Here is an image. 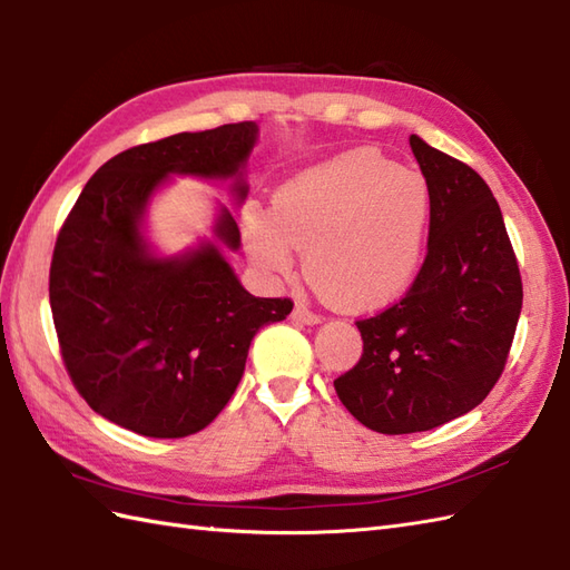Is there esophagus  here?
<instances>
[{
	"label": "esophagus",
	"mask_w": 570,
	"mask_h": 570,
	"mask_svg": "<svg viewBox=\"0 0 570 570\" xmlns=\"http://www.w3.org/2000/svg\"><path fill=\"white\" fill-rule=\"evenodd\" d=\"M293 317H295V322H299V324H320V314H314V312L307 309L305 305H297L295 312H293Z\"/></svg>",
	"instance_id": "1"
}]
</instances>
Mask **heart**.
Returning a JSON list of instances; mask_svg holds the SVG:
<instances>
[{
    "mask_svg": "<svg viewBox=\"0 0 570 570\" xmlns=\"http://www.w3.org/2000/svg\"><path fill=\"white\" fill-rule=\"evenodd\" d=\"M429 224L422 173L358 148L297 173L273 212L248 209L246 242L265 271L289 275L307 248L309 281L348 312L397 299L420 268Z\"/></svg>",
    "mask_w": 570,
    "mask_h": 570,
    "instance_id": "b5f03b06",
    "label": "heart"
}]
</instances>
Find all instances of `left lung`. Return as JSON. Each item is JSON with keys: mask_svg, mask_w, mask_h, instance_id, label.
I'll return each mask as SVG.
<instances>
[{"mask_svg": "<svg viewBox=\"0 0 570 570\" xmlns=\"http://www.w3.org/2000/svg\"><path fill=\"white\" fill-rule=\"evenodd\" d=\"M429 185V242L402 299L358 320L363 353L334 381L341 404L381 434L446 424L488 397L522 312V275L498 199L465 163L410 136Z\"/></svg>", "mask_w": 570, "mask_h": 570, "instance_id": "left-lung-1", "label": "left lung"}]
</instances>
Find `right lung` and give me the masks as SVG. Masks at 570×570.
Segmentation results:
<instances>
[{
    "mask_svg": "<svg viewBox=\"0 0 570 570\" xmlns=\"http://www.w3.org/2000/svg\"><path fill=\"white\" fill-rule=\"evenodd\" d=\"M256 134L238 121L124 150L87 180L60 226L48 295L62 363L82 400L129 432L180 439L205 429L242 381L250 338L293 312L289 297L246 293L212 244L160 261L138 232L168 173L238 175ZM217 236L234 250L242 242L226 209Z\"/></svg>",
    "mask_w": 570,
    "mask_h": 570,
    "instance_id": "1",
    "label": "right lung"
}]
</instances>
